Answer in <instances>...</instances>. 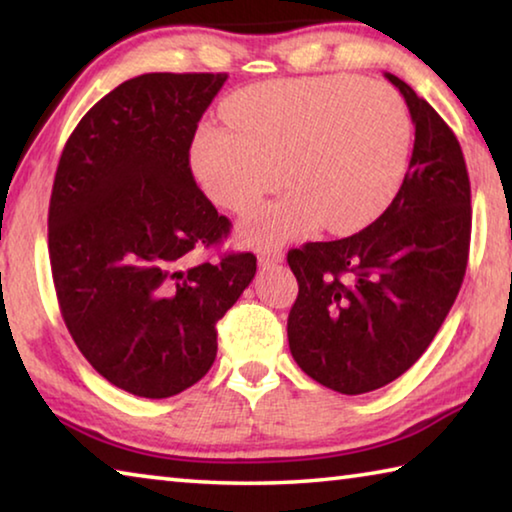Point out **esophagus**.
I'll use <instances>...</instances> for the list:
<instances>
[{"label": "esophagus", "instance_id": "1", "mask_svg": "<svg viewBox=\"0 0 512 512\" xmlns=\"http://www.w3.org/2000/svg\"><path fill=\"white\" fill-rule=\"evenodd\" d=\"M284 259V253L280 248H264V250H259L257 253V262H259V266L262 268H266V266H273V264H280Z\"/></svg>", "mask_w": 512, "mask_h": 512}]
</instances>
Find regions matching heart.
I'll list each match as a JSON object with an SVG mask.
<instances>
[{"mask_svg": "<svg viewBox=\"0 0 512 512\" xmlns=\"http://www.w3.org/2000/svg\"><path fill=\"white\" fill-rule=\"evenodd\" d=\"M232 131L198 128L192 167L214 203L246 212L282 180L291 189L239 225L248 244H282L327 225L366 228L393 203L409 167L413 128L386 83L334 74L257 83L225 103Z\"/></svg>", "mask_w": 512, "mask_h": 512, "instance_id": "heart-1", "label": "heart"}]
</instances>
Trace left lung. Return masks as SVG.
<instances>
[{
	"instance_id": "1",
	"label": "left lung",
	"mask_w": 512,
	"mask_h": 512,
	"mask_svg": "<svg viewBox=\"0 0 512 512\" xmlns=\"http://www.w3.org/2000/svg\"><path fill=\"white\" fill-rule=\"evenodd\" d=\"M415 124L400 192L368 228L289 250L298 298L289 348L318 384L343 395L404 375L443 325L470 255V176L452 128L402 79L386 74Z\"/></svg>"
}]
</instances>
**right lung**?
Segmentation results:
<instances>
[{
    "instance_id": "right-lung-1",
    "label": "right lung",
    "mask_w": 512,
    "mask_h": 512,
    "mask_svg": "<svg viewBox=\"0 0 512 512\" xmlns=\"http://www.w3.org/2000/svg\"><path fill=\"white\" fill-rule=\"evenodd\" d=\"M228 74H142L85 112L60 155L49 262L60 314L90 366L137 397L194 386L216 323L257 271L253 253L196 262L230 235L189 149Z\"/></svg>"
}]
</instances>
